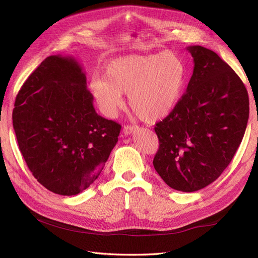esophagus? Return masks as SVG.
Segmentation results:
<instances>
[{"label": "esophagus", "instance_id": "obj_1", "mask_svg": "<svg viewBox=\"0 0 258 258\" xmlns=\"http://www.w3.org/2000/svg\"><path fill=\"white\" fill-rule=\"evenodd\" d=\"M137 128L136 127H134V126H123V129H122V132H123V135L124 136H128V135H131L132 132H135V130H136Z\"/></svg>", "mask_w": 258, "mask_h": 258}]
</instances>
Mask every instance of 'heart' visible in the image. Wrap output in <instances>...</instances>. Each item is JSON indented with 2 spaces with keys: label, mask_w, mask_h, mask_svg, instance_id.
Returning a JSON list of instances; mask_svg holds the SVG:
<instances>
[{
  "label": "heart",
  "mask_w": 258,
  "mask_h": 258,
  "mask_svg": "<svg viewBox=\"0 0 258 258\" xmlns=\"http://www.w3.org/2000/svg\"><path fill=\"white\" fill-rule=\"evenodd\" d=\"M186 67L174 51L127 54L111 60L102 77H92L89 89L101 112L113 117L123 104L122 95L144 121H157L170 114L181 97Z\"/></svg>",
  "instance_id": "heart-1"
}]
</instances>
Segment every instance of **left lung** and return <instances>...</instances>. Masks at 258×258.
I'll return each instance as SVG.
<instances>
[{"label":"left lung","instance_id":"left-lung-1","mask_svg":"<svg viewBox=\"0 0 258 258\" xmlns=\"http://www.w3.org/2000/svg\"><path fill=\"white\" fill-rule=\"evenodd\" d=\"M186 49L194 72L173 110L156 123L159 150L153 165L171 188L191 192L227 168L243 139L249 107L244 84L217 53L198 45Z\"/></svg>","mask_w":258,"mask_h":258}]
</instances>
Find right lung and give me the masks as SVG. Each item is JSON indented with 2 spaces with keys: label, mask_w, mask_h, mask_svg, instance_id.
Here are the masks:
<instances>
[{
  "label": "right lung",
  "mask_w": 258,
  "mask_h": 258,
  "mask_svg": "<svg viewBox=\"0 0 258 258\" xmlns=\"http://www.w3.org/2000/svg\"><path fill=\"white\" fill-rule=\"evenodd\" d=\"M13 126L33 176L62 196L96 181L121 129L97 114L79 62L59 54L46 58L22 85Z\"/></svg>",
  "instance_id": "1"
}]
</instances>
